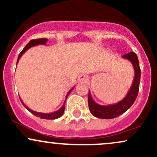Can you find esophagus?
Here are the masks:
<instances>
[{"mask_svg": "<svg viewBox=\"0 0 157 157\" xmlns=\"http://www.w3.org/2000/svg\"><path fill=\"white\" fill-rule=\"evenodd\" d=\"M78 80L80 82H85L87 80V77H86V76H85V75H80V76L79 77Z\"/></svg>", "mask_w": 157, "mask_h": 157, "instance_id": "1", "label": "esophagus"}]
</instances>
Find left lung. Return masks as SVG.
Masks as SVG:
<instances>
[{"label": "left lung", "mask_w": 157, "mask_h": 157, "mask_svg": "<svg viewBox=\"0 0 157 157\" xmlns=\"http://www.w3.org/2000/svg\"><path fill=\"white\" fill-rule=\"evenodd\" d=\"M122 57L130 60L134 66L135 76L132 86L129 89L127 95L121 101L110 105H101L96 103L94 101L89 91V96H88V103H89L90 112L93 116L97 118L113 119L117 117L120 115L125 113L133 105L137 97L139 89H140V76H141V71H140L138 57L136 54L133 52L124 55Z\"/></svg>", "instance_id": "left-lung-1"}]
</instances>
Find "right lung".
<instances>
[{
	"instance_id": "right-lung-1",
	"label": "right lung",
	"mask_w": 157,
	"mask_h": 157,
	"mask_svg": "<svg viewBox=\"0 0 157 157\" xmlns=\"http://www.w3.org/2000/svg\"><path fill=\"white\" fill-rule=\"evenodd\" d=\"M48 39L46 38H40V39H36V40H32L31 41H30L29 43L28 44L26 45V46H25V48H23V49L21 51V53L19 54L18 55V57H17V62H18L19 59L21 58V56L23 55V53H25L27 50L29 49V48H30L31 47H32V46H37V45H39V44H42V45H45L46 44V42H47ZM74 88H72L71 90H70L69 91H68L67 95H66V100L67 99V97L68 96V94H69L70 93H71V91H72ZM21 100V102H22V104L23 105H24V107L26 108V109L28 110L29 111H30L32 113H33L34 115H35L36 117H38L41 118V119H46V120H55V119H57L59 118L60 117H61L63 115V113L64 112V110H65V102L64 104L63 105L62 107L60 108V109L57 110V111H55V112H52V113H40V112H36V111H32V110H31L29 109V108H28L27 106L25 105L24 103H23L22 100H21V99H20ZM66 102V101H65Z\"/></svg>"
}]
</instances>
